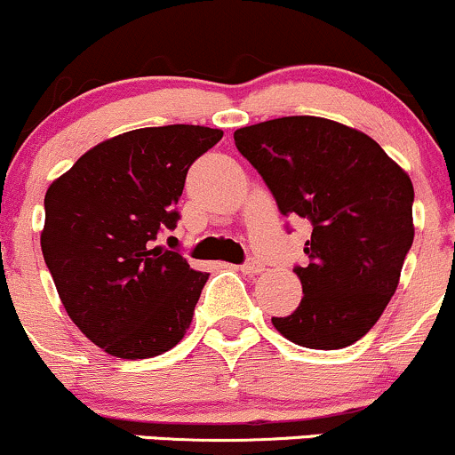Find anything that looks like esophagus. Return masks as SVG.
Wrapping results in <instances>:
<instances>
[{
  "mask_svg": "<svg viewBox=\"0 0 455 455\" xmlns=\"http://www.w3.org/2000/svg\"><path fill=\"white\" fill-rule=\"evenodd\" d=\"M239 269H242L243 274H248V275H259V274H263L265 265L260 263L259 259H248Z\"/></svg>",
  "mask_w": 455,
  "mask_h": 455,
  "instance_id": "1",
  "label": "esophagus"
}]
</instances>
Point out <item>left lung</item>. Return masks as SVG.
I'll return each instance as SVG.
<instances>
[{
  "label": "left lung",
  "instance_id": "left-lung-1",
  "mask_svg": "<svg viewBox=\"0 0 455 455\" xmlns=\"http://www.w3.org/2000/svg\"><path fill=\"white\" fill-rule=\"evenodd\" d=\"M235 145L274 195L282 216L312 224L304 297L271 323L306 348L351 347L379 321L411 250V177L359 130L312 115L235 130Z\"/></svg>",
  "mask_w": 455,
  "mask_h": 455
}]
</instances>
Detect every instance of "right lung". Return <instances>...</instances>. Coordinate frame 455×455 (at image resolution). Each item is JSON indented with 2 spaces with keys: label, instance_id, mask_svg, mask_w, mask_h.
<instances>
[{
  "label": "right lung",
  "instance_id": "obj_1",
  "mask_svg": "<svg viewBox=\"0 0 455 455\" xmlns=\"http://www.w3.org/2000/svg\"><path fill=\"white\" fill-rule=\"evenodd\" d=\"M222 139L205 126L139 128L92 148L44 196V263L72 323L113 357L148 359L190 327L210 274L154 245L188 169Z\"/></svg>",
  "mask_w": 455,
  "mask_h": 455
}]
</instances>
